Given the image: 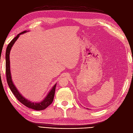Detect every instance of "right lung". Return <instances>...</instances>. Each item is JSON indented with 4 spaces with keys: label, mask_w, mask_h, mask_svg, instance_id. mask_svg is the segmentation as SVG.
Returning a JSON list of instances; mask_svg holds the SVG:
<instances>
[{
    "label": "right lung",
    "mask_w": 133,
    "mask_h": 133,
    "mask_svg": "<svg viewBox=\"0 0 133 133\" xmlns=\"http://www.w3.org/2000/svg\"><path fill=\"white\" fill-rule=\"evenodd\" d=\"M27 32V31L25 30L22 33L18 34L16 37L12 40L8 44L6 50V54H5V60H6V80L10 88V89L13 92V94L15 95L19 101L22 103L23 105H24L26 107L31 108L32 109H34L35 110H42L45 109L48 106L50 105L53 101L54 94H55V88L57 84L52 88V89L49 92L46 97L44 98V99L39 103H35V102H31L29 100L25 99L24 96L22 95V94L20 93L19 91L17 90V88L15 87L14 84L13 83L11 79V76L10 73V59H9V55L12 46L14 45V44L16 42V41L18 39L20 35H21L23 33H25Z\"/></svg>",
    "instance_id": "1"
}]
</instances>
